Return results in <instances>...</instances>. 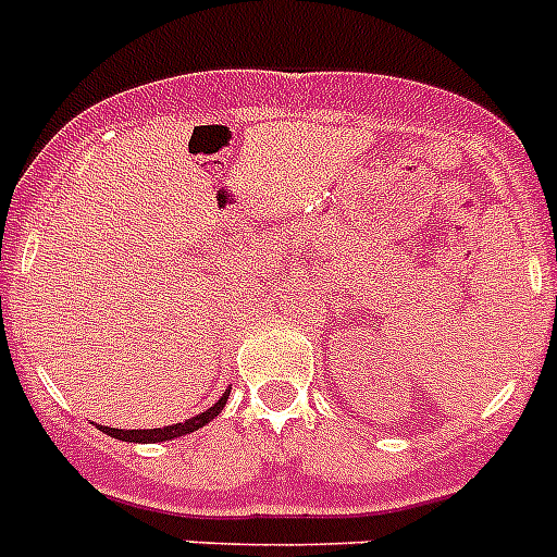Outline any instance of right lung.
<instances>
[{
  "label": "right lung",
  "instance_id": "obj_1",
  "mask_svg": "<svg viewBox=\"0 0 557 557\" xmlns=\"http://www.w3.org/2000/svg\"><path fill=\"white\" fill-rule=\"evenodd\" d=\"M228 401V391L223 393L221 398H218L215 404H212L210 409H205V412L194 414V418L183 420V423H174V425H164V429H110V425H97L99 431H104L107 436H115V440L121 442H143V445H153V442H166V440H177V436L183 434H190V431H199L201 425H207L210 420H215L218 414H221V409L226 407Z\"/></svg>",
  "mask_w": 557,
  "mask_h": 557
}]
</instances>
